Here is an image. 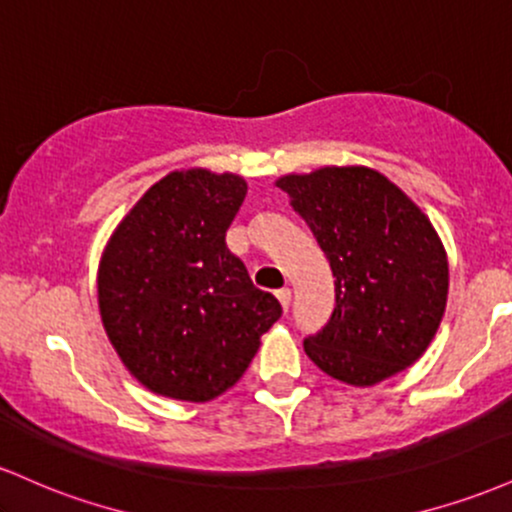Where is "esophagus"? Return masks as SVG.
Wrapping results in <instances>:
<instances>
[{
  "label": "esophagus",
  "mask_w": 512,
  "mask_h": 512,
  "mask_svg": "<svg viewBox=\"0 0 512 512\" xmlns=\"http://www.w3.org/2000/svg\"><path fill=\"white\" fill-rule=\"evenodd\" d=\"M291 289H279L276 291V298H279V303H281V308L286 310V313H289V308H291Z\"/></svg>",
  "instance_id": "1"
}]
</instances>
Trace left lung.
<instances>
[{
	"label": "left lung",
	"instance_id": "obj_1",
	"mask_svg": "<svg viewBox=\"0 0 512 512\" xmlns=\"http://www.w3.org/2000/svg\"><path fill=\"white\" fill-rule=\"evenodd\" d=\"M276 187L308 223L334 276V310L305 354L342 383L368 387L416 361L448 301V260L431 221L378 170L320 168Z\"/></svg>",
	"mask_w": 512,
	"mask_h": 512
}]
</instances>
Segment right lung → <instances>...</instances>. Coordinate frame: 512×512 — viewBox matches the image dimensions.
I'll use <instances>...</instances> for the list:
<instances>
[{
    "mask_svg": "<svg viewBox=\"0 0 512 512\" xmlns=\"http://www.w3.org/2000/svg\"><path fill=\"white\" fill-rule=\"evenodd\" d=\"M243 178L175 170L122 219L98 269L103 327L151 392L209 402L233 387L281 317L226 248Z\"/></svg>",
    "mask_w": 512,
    "mask_h": 512,
    "instance_id": "1",
    "label": "right lung"
}]
</instances>
